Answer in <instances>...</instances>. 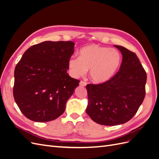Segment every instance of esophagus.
<instances>
[{
  "label": "esophagus",
  "mask_w": 159,
  "mask_h": 159,
  "mask_svg": "<svg viewBox=\"0 0 159 159\" xmlns=\"http://www.w3.org/2000/svg\"><path fill=\"white\" fill-rule=\"evenodd\" d=\"M86 84H87V83L85 82V81H81L80 82V85L81 86V87H84V86L86 85Z\"/></svg>",
  "instance_id": "obj_1"
}]
</instances>
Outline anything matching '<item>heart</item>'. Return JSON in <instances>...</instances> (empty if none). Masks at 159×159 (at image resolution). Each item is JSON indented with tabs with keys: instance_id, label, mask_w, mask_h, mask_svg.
Here are the masks:
<instances>
[{
	"instance_id": "b5f03b06",
	"label": "heart",
	"mask_w": 159,
	"mask_h": 159,
	"mask_svg": "<svg viewBox=\"0 0 159 159\" xmlns=\"http://www.w3.org/2000/svg\"><path fill=\"white\" fill-rule=\"evenodd\" d=\"M121 56L115 49L91 44L83 47L79 57H71L68 68L74 78L83 75L89 69V77L93 82L104 83L117 73L121 64Z\"/></svg>"
}]
</instances>
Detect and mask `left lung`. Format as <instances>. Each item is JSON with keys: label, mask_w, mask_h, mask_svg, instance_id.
<instances>
[{"label": "left lung", "mask_w": 159, "mask_h": 159, "mask_svg": "<svg viewBox=\"0 0 159 159\" xmlns=\"http://www.w3.org/2000/svg\"><path fill=\"white\" fill-rule=\"evenodd\" d=\"M115 47L123 56L119 71L104 83L86 85V113L95 123L106 126L129 121L145 96L147 74L137 55L123 46Z\"/></svg>", "instance_id": "left-lung-1"}]
</instances>
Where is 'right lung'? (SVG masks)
Masks as SVG:
<instances>
[{"label": "right lung", "mask_w": 159, "mask_h": 159, "mask_svg": "<svg viewBox=\"0 0 159 159\" xmlns=\"http://www.w3.org/2000/svg\"><path fill=\"white\" fill-rule=\"evenodd\" d=\"M71 41H45L29 48L14 70L13 95L24 115L36 122L63 114L80 81L67 73L74 52Z\"/></svg>", "instance_id": "add662e5"}]
</instances>
